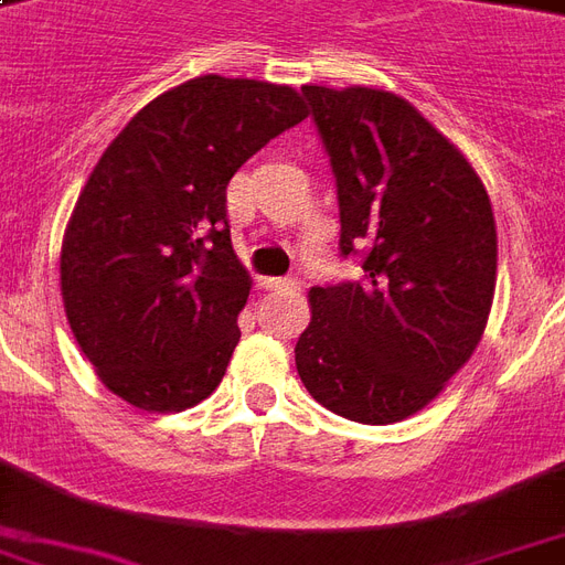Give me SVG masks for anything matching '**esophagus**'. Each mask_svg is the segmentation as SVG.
Returning <instances> with one entry per match:
<instances>
[{"label": "esophagus", "mask_w": 565, "mask_h": 565, "mask_svg": "<svg viewBox=\"0 0 565 565\" xmlns=\"http://www.w3.org/2000/svg\"><path fill=\"white\" fill-rule=\"evenodd\" d=\"M266 287L269 290H296L299 287V278H266Z\"/></svg>", "instance_id": "1"}]
</instances>
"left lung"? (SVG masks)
<instances>
[{
	"label": "left lung",
	"mask_w": 565,
	"mask_h": 565,
	"mask_svg": "<svg viewBox=\"0 0 565 565\" xmlns=\"http://www.w3.org/2000/svg\"><path fill=\"white\" fill-rule=\"evenodd\" d=\"M338 188L359 281L311 287L296 341L305 388L362 425L419 413L473 356L497 281L482 179L413 104L367 86H302Z\"/></svg>",
	"instance_id": "obj_1"
}]
</instances>
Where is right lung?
<instances>
[{
  "label": "right lung",
  "instance_id": "right-lung-1",
  "mask_svg": "<svg viewBox=\"0 0 565 565\" xmlns=\"http://www.w3.org/2000/svg\"><path fill=\"white\" fill-rule=\"evenodd\" d=\"M305 116L290 86L206 74L158 95L107 146L65 230L62 299L113 395L173 413L215 392L250 290L227 185Z\"/></svg>",
  "mask_w": 565,
  "mask_h": 565
}]
</instances>
